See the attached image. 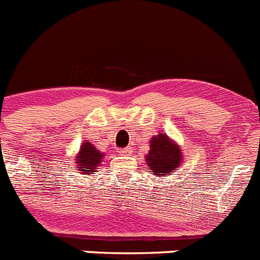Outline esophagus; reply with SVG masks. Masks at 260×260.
<instances>
[{"label": "esophagus", "instance_id": "esophagus-1", "mask_svg": "<svg viewBox=\"0 0 260 260\" xmlns=\"http://www.w3.org/2000/svg\"><path fill=\"white\" fill-rule=\"evenodd\" d=\"M119 153L121 155H131V148H124V149H120Z\"/></svg>", "mask_w": 260, "mask_h": 260}]
</instances>
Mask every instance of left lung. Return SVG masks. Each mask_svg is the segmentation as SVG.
Listing matches in <instances>:
<instances>
[{
	"mask_svg": "<svg viewBox=\"0 0 260 260\" xmlns=\"http://www.w3.org/2000/svg\"><path fill=\"white\" fill-rule=\"evenodd\" d=\"M182 150L167 134H158L150 140V150L145 155L148 168L156 177L172 174L182 163Z\"/></svg>",
	"mask_w": 260,
	"mask_h": 260,
	"instance_id": "8db88e82",
	"label": "left lung"
}]
</instances>
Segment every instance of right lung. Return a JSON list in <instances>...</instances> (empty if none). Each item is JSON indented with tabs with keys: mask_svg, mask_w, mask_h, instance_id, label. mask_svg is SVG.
I'll list each match as a JSON object with an SVG mask.
<instances>
[{
	"mask_svg": "<svg viewBox=\"0 0 260 260\" xmlns=\"http://www.w3.org/2000/svg\"><path fill=\"white\" fill-rule=\"evenodd\" d=\"M102 159H104V153L97 150L93 144L86 140L84 143H82L79 153L76 156V166L79 171L78 173L93 174Z\"/></svg>",
	"mask_w": 260,
	"mask_h": 260,
	"instance_id": "add662e5",
	"label": "right lung"
}]
</instances>
